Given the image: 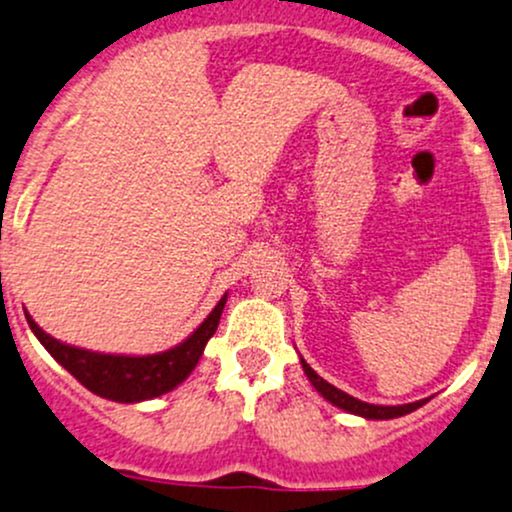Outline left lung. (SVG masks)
<instances>
[{
    "label": "left lung",
    "instance_id": "obj_1",
    "mask_svg": "<svg viewBox=\"0 0 512 512\" xmlns=\"http://www.w3.org/2000/svg\"><path fill=\"white\" fill-rule=\"evenodd\" d=\"M301 367H303V372H306L308 381H311V384L316 386V391L325 398V401H330V403H333V406H338V408H342V411H347V413L362 415V418H367V420L401 418V415L413 413L415 408H420V406H425V403H428V398H423V401L406 403V406H374V403H364V401H359V398L350 396V393L335 389L333 384H328V381H325L323 376H318L311 367H308L306 359H301Z\"/></svg>",
    "mask_w": 512,
    "mask_h": 512
}]
</instances>
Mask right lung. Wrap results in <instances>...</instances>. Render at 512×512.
<instances>
[{
    "instance_id": "obj_1",
    "label": "right lung",
    "mask_w": 512,
    "mask_h": 512,
    "mask_svg": "<svg viewBox=\"0 0 512 512\" xmlns=\"http://www.w3.org/2000/svg\"><path fill=\"white\" fill-rule=\"evenodd\" d=\"M226 299L228 294H223L216 308L187 340L174 345L172 350L143 357L101 355V352L65 345V342L50 338L46 330L38 328L31 316H26V320L31 325L33 335L55 357V362L63 364L84 389L116 403H140L177 389L194 372L201 355H204L206 342L216 333Z\"/></svg>"
}]
</instances>
